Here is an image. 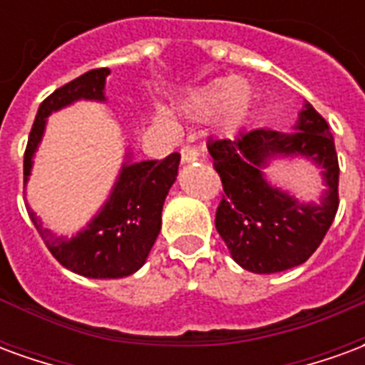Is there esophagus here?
Returning a JSON list of instances; mask_svg holds the SVG:
<instances>
[{"mask_svg":"<svg viewBox=\"0 0 365 365\" xmlns=\"http://www.w3.org/2000/svg\"><path fill=\"white\" fill-rule=\"evenodd\" d=\"M180 154H182V164H190L199 158L197 148H193V146H183Z\"/></svg>","mask_w":365,"mask_h":365,"instance_id":"1","label":"esophagus"}]
</instances>
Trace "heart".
<instances>
[{"instance_id": "1", "label": "heart", "mask_w": 365, "mask_h": 365, "mask_svg": "<svg viewBox=\"0 0 365 365\" xmlns=\"http://www.w3.org/2000/svg\"><path fill=\"white\" fill-rule=\"evenodd\" d=\"M182 107L191 119H213L222 133L232 135L252 113L254 90L242 78H217L187 91Z\"/></svg>"}]
</instances>
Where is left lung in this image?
I'll use <instances>...</instances> for the list:
<instances>
[{"label": "left lung", "mask_w": 365, "mask_h": 365, "mask_svg": "<svg viewBox=\"0 0 365 365\" xmlns=\"http://www.w3.org/2000/svg\"><path fill=\"white\" fill-rule=\"evenodd\" d=\"M225 195L215 227L232 260L252 274L301 266L319 248L338 211V156L327 120L309 101L289 133L258 128L207 144ZM305 158L322 170L319 202H299L267 180L275 159Z\"/></svg>", "instance_id": "1"}]
</instances>
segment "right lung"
<instances>
[{
    "instance_id": "add662e5",
    "label": "right lung",
    "mask_w": 365,
    "mask_h": 365,
    "mask_svg": "<svg viewBox=\"0 0 365 365\" xmlns=\"http://www.w3.org/2000/svg\"><path fill=\"white\" fill-rule=\"evenodd\" d=\"M109 68L90 70L44 99L29 135L23 175L25 185L31 178L33 158L43 140L46 119L52 113L76 101H107L105 80ZM180 166V154L164 160L135 162L127 150L113 190L96 217L74 237H58L46 229L36 213L27 205L29 217L56 260L74 274L91 279H119L143 268L162 227V207L174 185Z\"/></svg>"
}]
</instances>
